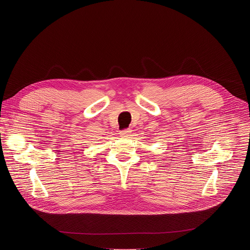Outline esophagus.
<instances>
[{
	"mask_svg": "<svg viewBox=\"0 0 250 250\" xmlns=\"http://www.w3.org/2000/svg\"><path fill=\"white\" fill-rule=\"evenodd\" d=\"M130 132H131L130 128H125V129H124V130H121V131H120V134H121L123 137H128V136L130 135Z\"/></svg>",
	"mask_w": 250,
	"mask_h": 250,
	"instance_id": "esophagus-1",
	"label": "esophagus"
}]
</instances>
